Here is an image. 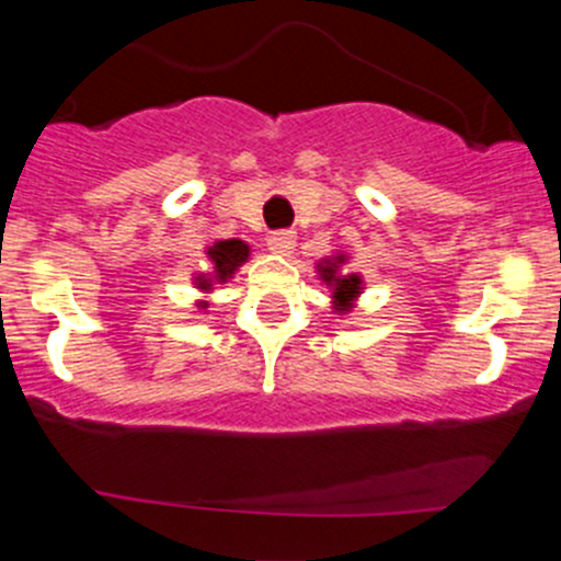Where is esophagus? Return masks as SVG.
I'll list each match as a JSON object with an SVG mask.
<instances>
[{
	"label": "esophagus",
	"mask_w": 561,
	"mask_h": 561,
	"mask_svg": "<svg viewBox=\"0 0 561 561\" xmlns=\"http://www.w3.org/2000/svg\"><path fill=\"white\" fill-rule=\"evenodd\" d=\"M265 241H268L271 252L287 254L293 247H296V233H293V230H274Z\"/></svg>",
	"instance_id": "obj_1"
}]
</instances>
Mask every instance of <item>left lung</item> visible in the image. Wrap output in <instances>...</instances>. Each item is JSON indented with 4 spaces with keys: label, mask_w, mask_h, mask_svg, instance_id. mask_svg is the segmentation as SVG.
<instances>
[{
    "label": "left lung",
    "mask_w": 561,
    "mask_h": 561,
    "mask_svg": "<svg viewBox=\"0 0 561 561\" xmlns=\"http://www.w3.org/2000/svg\"><path fill=\"white\" fill-rule=\"evenodd\" d=\"M339 260H342V257H339ZM322 279H325V282H336V287H333V290H336V296H333V298H336V301H339V307H347L350 298L358 296V290H360V279H358V276L336 279V276H333V263L322 268Z\"/></svg>",
    "instance_id": "left-lung-1"
}]
</instances>
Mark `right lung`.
Returning <instances> with one entry per match:
<instances>
[{
    "instance_id": "right-lung-1",
    "label": "right lung",
    "mask_w": 561,
    "mask_h": 561,
    "mask_svg": "<svg viewBox=\"0 0 561 561\" xmlns=\"http://www.w3.org/2000/svg\"><path fill=\"white\" fill-rule=\"evenodd\" d=\"M249 249L244 241L233 239V241H219V244H214L208 249V257L214 260V268H217V279H228L230 274H233L236 268H239L241 263L247 260ZM203 285H206V279H203Z\"/></svg>"
}]
</instances>
